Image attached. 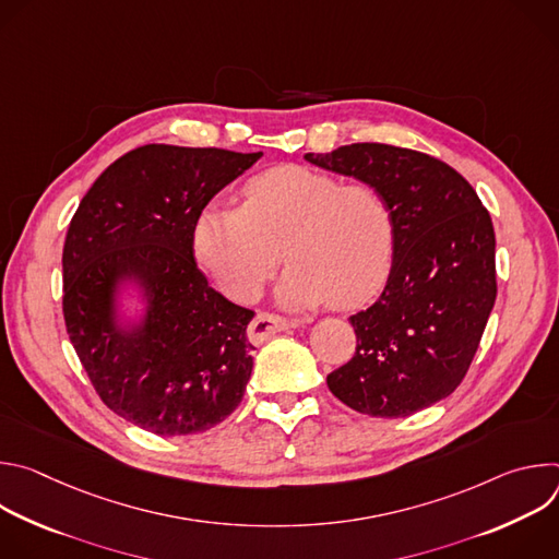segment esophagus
<instances>
[{
    "label": "esophagus",
    "mask_w": 559,
    "mask_h": 559,
    "mask_svg": "<svg viewBox=\"0 0 559 559\" xmlns=\"http://www.w3.org/2000/svg\"><path fill=\"white\" fill-rule=\"evenodd\" d=\"M296 325H298L296 321H287V318H281V316H274V313H259L248 328V336H250L252 343H263L270 336H274L278 332H285V330H292Z\"/></svg>",
    "instance_id": "esophagus-1"
}]
</instances>
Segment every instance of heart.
<instances>
[{
	"label": "heart",
	"instance_id": "b5f03b06",
	"mask_svg": "<svg viewBox=\"0 0 559 559\" xmlns=\"http://www.w3.org/2000/svg\"><path fill=\"white\" fill-rule=\"evenodd\" d=\"M393 214L369 183L343 186L334 175L281 166L243 188V205L212 201L192 227L199 263L236 300H254L283 259L281 305L352 309L386 281L393 261Z\"/></svg>",
	"mask_w": 559,
	"mask_h": 559
}]
</instances>
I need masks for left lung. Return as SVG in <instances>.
Listing matches in <instances>:
<instances>
[{"instance_id": "left-lung-1", "label": "left lung", "mask_w": 559, "mask_h": 559, "mask_svg": "<svg viewBox=\"0 0 559 559\" xmlns=\"http://www.w3.org/2000/svg\"><path fill=\"white\" fill-rule=\"evenodd\" d=\"M309 164L369 183L393 214V261L378 300L349 316L354 358L328 376L358 414L407 418L462 382L496 302V231L468 181L440 158L352 143Z\"/></svg>"}]
</instances>
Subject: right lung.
I'll list each match as a JSON object with an SVG mask.
<instances>
[{
    "label": "right lung",
    "mask_w": 559,
    "mask_h": 559,
    "mask_svg": "<svg viewBox=\"0 0 559 559\" xmlns=\"http://www.w3.org/2000/svg\"><path fill=\"white\" fill-rule=\"evenodd\" d=\"M263 152L143 145L93 183L63 243V318L102 401L156 436L223 423L252 376V309L207 285L192 227Z\"/></svg>",
    "instance_id": "right-lung-1"
}]
</instances>
